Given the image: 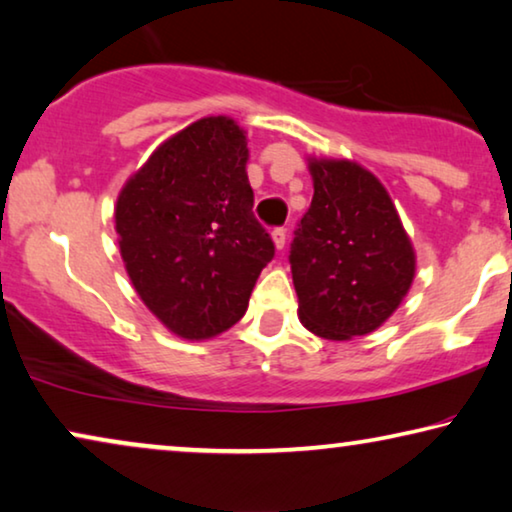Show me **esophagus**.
I'll list each match as a JSON object with an SVG mask.
<instances>
[{
    "instance_id": "obj_1",
    "label": "esophagus",
    "mask_w": 512,
    "mask_h": 512,
    "mask_svg": "<svg viewBox=\"0 0 512 512\" xmlns=\"http://www.w3.org/2000/svg\"><path fill=\"white\" fill-rule=\"evenodd\" d=\"M271 241H273V246H276V250H283V246H285V229L283 227L273 229Z\"/></svg>"
}]
</instances>
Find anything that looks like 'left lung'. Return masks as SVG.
I'll return each instance as SVG.
<instances>
[{
    "mask_svg": "<svg viewBox=\"0 0 512 512\" xmlns=\"http://www.w3.org/2000/svg\"><path fill=\"white\" fill-rule=\"evenodd\" d=\"M313 201L290 264L299 320L327 341L383 327L415 278V248L385 185L355 160L308 155Z\"/></svg>",
    "mask_w": 512,
    "mask_h": 512,
    "instance_id": "1",
    "label": "left lung"
}]
</instances>
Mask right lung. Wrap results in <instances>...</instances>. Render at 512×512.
I'll use <instances>...</instances> for the list:
<instances>
[{
    "label": "right lung",
    "instance_id": "right-lung-1",
    "mask_svg": "<svg viewBox=\"0 0 512 512\" xmlns=\"http://www.w3.org/2000/svg\"><path fill=\"white\" fill-rule=\"evenodd\" d=\"M248 157L246 129L206 115L164 139L115 201L127 276L148 311L185 341L234 327L273 257L253 215Z\"/></svg>",
    "mask_w": 512,
    "mask_h": 512
}]
</instances>
